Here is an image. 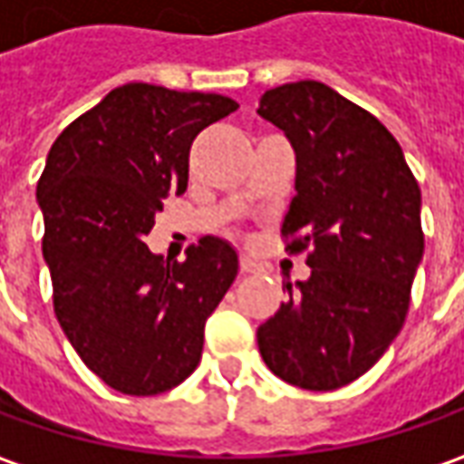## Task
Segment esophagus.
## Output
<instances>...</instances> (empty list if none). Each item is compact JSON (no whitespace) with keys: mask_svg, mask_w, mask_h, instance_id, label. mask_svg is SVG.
Wrapping results in <instances>:
<instances>
[{"mask_svg":"<svg viewBox=\"0 0 464 464\" xmlns=\"http://www.w3.org/2000/svg\"><path fill=\"white\" fill-rule=\"evenodd\" d=\"M238 266H241V272H244V275H248V272H256V269H259V264L254 262L251 256H246V254H241V256H238Z\"/></svg>","mask_w":464,"mask_h":464,"instance_id":"esophagus-1","label":"esophagus"}]
</instances>
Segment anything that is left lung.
I'll return each instance as SVG.
<instances>
[{
	"label": "left lung",
	"mask_w": 464,
	"mask_h": 464,
	"mask_svg": "<svg viewBox=\"0 0 464 464\" xmlns=\"http://www.w3.org/2000/svg\"><path fill=\"white\" fill-rule=\"evenodd\" d=\"M295 149V198L282 220L311 277L256 331L264 364L303 391L362 377L406 321L423 256L421 189L391 130L321 82L264 92L259 110Z\"/></svg>",
	"instance_id": "8db88e82"
}]
</instances>
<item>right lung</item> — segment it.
<instances>
[{
    "label": "right lung",
    "instance_id": "add662e5",
    "mask_svg": "<svg viewBox=\"0 0 464 464\" xmlns=\"http://www.w3.org/2000/svg\"><path fill=\"white\" fill-rule=\"evenodd\" d=\"M238 104L223 94L122 84L56 138L38 182L53 311L94 375L159 395L195 372L205 321L238 275L236 248L205 236L184 262L143 236L164 198L184 195L189 146Z\"/></svg>",
    "mask_w": 464,
    "mask_h": 464
}]
</instances>
